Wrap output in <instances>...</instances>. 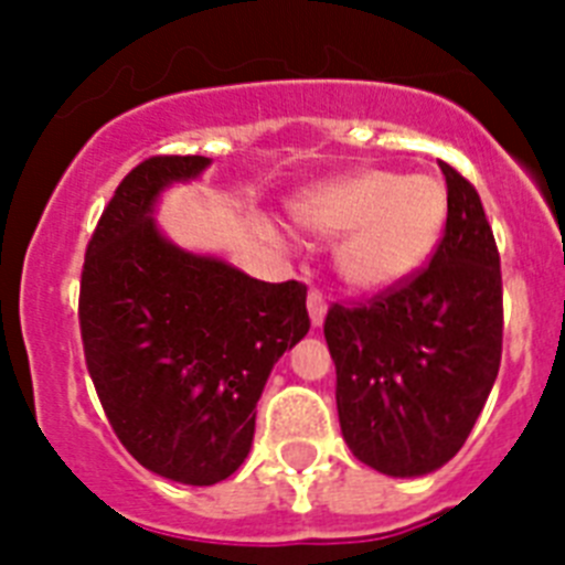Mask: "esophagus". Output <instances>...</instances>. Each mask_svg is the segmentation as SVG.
Returning <instances> with one entry per match:
<instances>
[{"label":"esophagus","mask_w":565,"mask_h":565,"mask_svg":"<svg viewBox=\"0 0 565 565\" xmlns=\"http://www.w3.org/2000/svg\"><path fill=\"white\" fill-rule=\"evenodd\" d=\"M308 313H311V326L319 328L322 322H326V313H328V302L326 297L319 291H311L308 294Z\"/></svg>","instance_id":"34e87169"}]
</instances>
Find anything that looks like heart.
Returning a JSON list of instances; mask_svg holds the SVG:
<instances>
[{"label": "heart", "mask_w": 565, "mask_h": 565, "mask_svg": "<svg viewBox=\"0 0 565 565\" xmlns=\"http://www.w3.org/2000/svg\"><path fill=\"white\" fill-rule=\"evenodd\" d=\"M297 221L326 239H342L339 277L359 291H387L416 277L447 223V189L433 174L356 172L308 192Z\"/></svg>", "instance_id": "b5f03b06"}]
</instances>
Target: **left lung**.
Here are the masks:
<instances>
[{
  "label": "left lung",
  "mask_w": 565,
  "mask_h": 565,
  "mask_svg": "<svg viewBox=\"0 0 565 565\" xmlns=\"http://www.w3.org/2000/svg\"><path fill=\"white\" fill-rule=\"evenodd\" d=\"M447 226L430 266L356 308L333 306L344 444L393 478L427 476L467 441L501 367V257L476 186L450 163Z\"/></svg>",
  "instance_id": "obj_1"
}]
</instances>
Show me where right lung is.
<instances>
[{"mask_svg":"<svg viewBox=\"0 0 565 565\" xmlns=\"http://www.w3.org/2000/svg\"><path fill=\"white\" fill-rule=\"evenodd\" d=\"M209 163L154 154L118 183L78 297L84 359L115 436L154 476L192 487L246 461L268 373L311 328L302 282H263L158 228L163 189Z\"/></svg>","mask_w":565,"mask_h":565,"instance_id":"right-lung-1","label":"right lung"}]
</instances>
